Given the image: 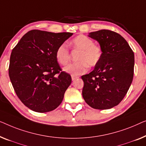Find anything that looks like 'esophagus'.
Wrapping results in <instances>:
<instances>
[{
  "label": "esophagus",
  "instance_id": "obj_1",
  "mask_svg": "<svg viewBox=\"0 0 146 146\" xmlns=\"http://www.w3.org/2000/svg\"><path fill=\"white\" fill-rule=\"evenodd\" d=\"M78 78H79V77H77V76H75L73 75H71V79H72V81H75L76 79H78Z\"/></svg>",
  "mask_w": 146,
  "mask_h": 146
}]
</instances>
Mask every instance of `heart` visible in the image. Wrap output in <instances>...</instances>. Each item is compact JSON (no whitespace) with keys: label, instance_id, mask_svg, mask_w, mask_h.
Returning <instances> with one entry per match:
<instances>
[{"label":"heart","instance_id":"heart-1","mask_svg":"<svg viewBox=\"0 0 146 146\" xmlns=\"http://www.w3.org/2000/svg\"><path fill=\"white\" fill-rule=\"evenodd\" d=\"M73 48L79 50L77 56V62L66 65L63 71L73 75H83L87 71L88 66L93 67L100 62L102 56V50L98 45L94 44L92 39L84 35H79L71 42ZM55 58L57 62L64 65L70 59V52L68 46L63 43L59 45L55 52Z\"/></svg>","mask_w":146,"mask_h":146}]
</instances>
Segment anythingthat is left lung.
I'll return each instance as SVG.
<instances>
[{
	"instance_id": "left-lung-1",
	"label": "left lung",
	"mask_w": 146,
	"mask_h": 146,
	"mask_svg": "<svg viewBox=\"0 0 146 146\" xmlns=\"http://www.w3.org/2000/svg\"><path fill=\"white\" fill-rule=\"evenodd\" d=\"M89 36L102 50L100 62L93 71L81 77L85 101L94 109H109L126 95L134 77V54L126 40L118 33L100 30Z\"/></svg>"
}]
</instances>
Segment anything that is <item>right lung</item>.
Returning a JSON list of instances; mask_svg holds the SVG:
<instances>
[{
    "label": "right lung",
    "instance_id": "1",
    "mask_svg": "<svg viewBox=\"0 0 146 146\" xmlns=\"http://www.w3.org/2000/svg\"><path fill=\"white\" fill-rule=\"evenodd\" d=\"M72 35L32 30L12 50L10 79L19 99L33 111H52L62 102L71 77L61 70L55 52Z\"/></svg>",
    "mask_w": 146,
    "mask_h": 146
}]
</instances>
